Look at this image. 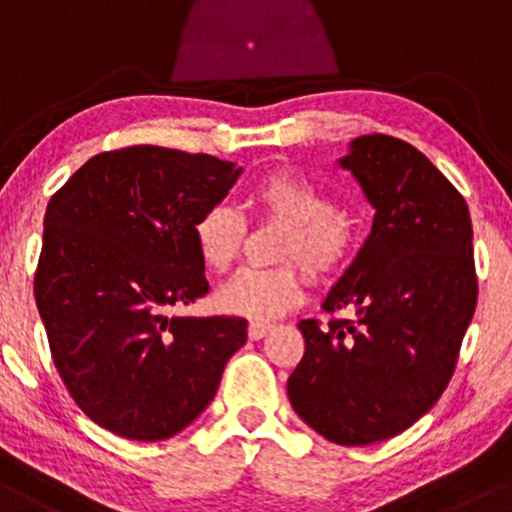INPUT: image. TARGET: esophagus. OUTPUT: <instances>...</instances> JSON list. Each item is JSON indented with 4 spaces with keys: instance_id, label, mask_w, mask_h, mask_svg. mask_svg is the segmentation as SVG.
<instances>
[{
    "instance_id": "esophagus-1",
    "label": "esophagus",
    "mask_w": 512,
    "mask_h": 512,
    "mask_svg": "<svg viewBox=\"0 0 512 512\" xmlns=\"http://www.w3.org/2000/svg\"><path fill=\"white\" fill-rule=\"evenodd\" d=\"M268 331H271V326L263 324V321H251V324H249V338H251V341H258V338L266 336Z\"/></svg>"
}]
</instances>
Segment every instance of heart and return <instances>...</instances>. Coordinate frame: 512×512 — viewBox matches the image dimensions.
<instances>
[{
  "mask_svg": "<svg viewBox=\"0 0 512 512\" xmlns=\"http://www.w3.org/2000/svg\"><path fill=\"white\" fill-rule=\"evenodd\" d=\"M251 203L261 220L285 227L280 261L302 263L314 280H329L353 249V229L336 210L331 195L292 169H273L251 188ZM246 220L229 205H212L195 220L193 239L200 261L212 273H229L246 244ZM304 278L297 266L244 271L220 292L229 314L266 321L302 302Z\"/></svg>",
  "mask_w": 512,
  "mask_h": 512,
  "instance_id": "heart-1",
  "label": "heart"
}]
</instances>
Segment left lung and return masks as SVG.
<instances>
[{"label": "left lung", "mask_w": 512, "mask_h": 512, "mask_svg": "<svg viewBox=\"0 0 512 512\" xmlns=\"http://www.w3.org/2000/svg\"><path fill=\"white\" fill-rule=\"evenodd\" d=\"M375 208L363 249L321 307L355 319L300 321L304 355L287 380L297 416L336 445L394 438L433 409L476 309L472 217L416 147L363 135L338 162Z\"/></svg>", "instance_id": "left-lung-1"}]
</instances>
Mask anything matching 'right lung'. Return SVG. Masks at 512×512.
Masks as SVG:
<instances>
[{"mask_svg":"<svg viewBox=\"0 0 512 512\" xmlns=\"http://www.w3.org/2000/svg\"><path fill=\"white\" fill-rule=\"evenodd\" d=\"M241 169L210 154L137 145L91 157L50 198L38 314L74 404L128 440L191 426L246 343L241 317H169L210 290L195 220Z\"/></svg>","mask_w":512,"mask_h":512,"instance_id":"right-lung-1","label":"right lung"}]
</instances>
